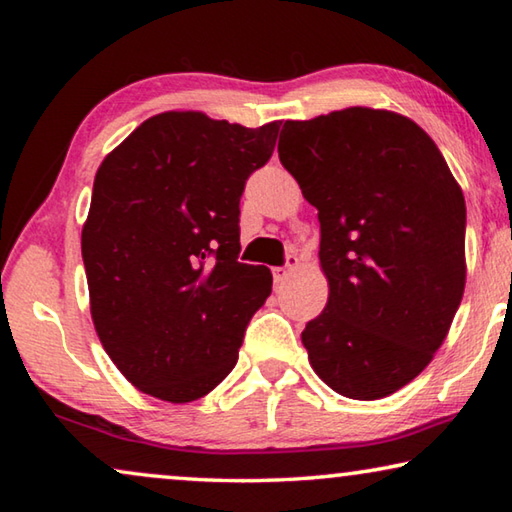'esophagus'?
Returning a JSON list of instances; mask_svg holds the SVG:
<instances>
[{
    "label": "esophagus",
    "instance_id": "obj_1",
    "mask_svg": "<svg viewBox=\"0 0 512 512\" xmlns=\"http://www.w3.org/2000/svg\"><path fill=\"white\" fill-rule=\"evenodd\" d=\"M298 266H300V257H298V255H289V257H287V266H277V268H273L275 282L282 284V282L289 277V273L296 271Z\"/></svg>",
    "mask_w": 512,
    "mask_h": 512
}]
</instances>
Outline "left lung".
I'll return each mask as SVG.
<instances>
[{
  "mask_svg": "<svg viewBox=\"0 0 512 512\" xmlns=\"http://www.w3.org/2000/svg\"><path fill=\"white\" fill-rule=\"evenodd\" d=\"M280 162L318 210L327 305L309 363L350 400H381L429 366L465 291V198L436 142L368 106L284 121Z\"/></svg>",
  "mask_w": 512,
  "mask_h": 512,
  "instance_id": "left-lung-1",
  "label": "left lung"
}]
</instances>
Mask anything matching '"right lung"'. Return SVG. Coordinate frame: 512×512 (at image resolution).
<instances>
[{
	"mask_svg": "<svg viewBox=\"0 0 512 512\" xmlns=\"http://www.w3.org/2000/svg\"><path fill=\"white\" fill-rule=\"evenodd\" d=\"M277 131L169 110L103 158L81 253L94 329L137 391L194 402L235 368L273 287L266 266L237 262L239 201Z\"/></svg>",
	"mask_w": 512,
	"mask_h": 512,
	"instance_id": "right-lung-1",
	"label": "right lung"
}]
</instances>
